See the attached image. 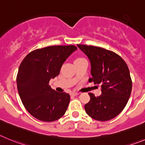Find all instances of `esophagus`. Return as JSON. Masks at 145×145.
I'll list each match as a JSON object with an SVG mask.
<instances>
[{
  "instance_id": "esophagus-1",
  "label": "esophagus",
  "mask_w": 145,
  "mask_h": 145,
  "mask_svg": "<svg viewBox=\"0 0 145 145\" xmlns=\"http://www.w3.org/2000/svg\"><path fill=\"white\" fill-rule=\"evenodd\" d=\"M71 95H72V96H76V95H79V93H78V92H71Z\"/></svg>"
}]
</instances>
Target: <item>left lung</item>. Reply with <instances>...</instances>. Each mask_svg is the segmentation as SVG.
<instances>
[{"label": "left lung", "mask_w": 145, "mask_h": 145, "mask_svg": "<svg viewBox=\"0 0 145 145\" xmlns=\"http://www.w3.org/2000/svg\"><path fill=\"white\" fill-rule=\"evenodd\" d=\"M77 46L90 62L89 82L101 84L100 96L89 93L90 100L84 105L86 113L97 121H109L123 110L129 99L132 82L129 68L118 55L110 50L92 45Z\"/></svg>", "instance_id": "left-lung-1"}]
</instances>
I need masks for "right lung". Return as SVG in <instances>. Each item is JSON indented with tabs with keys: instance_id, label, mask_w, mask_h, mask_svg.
<instances>
[{
	"instance_id": "right-lung-1",
	"label": "right lung",
	"mask_w": 145,
	"mask_h": 145,
	"mask_svg": "<svg viewBox=\"0 0 145 145\" xmlns=\"http://www.w3.org/2000/svg\"><path fill=\"white\" fill-rule=\"evenodd\" d=\"M76 50L74 45L46 47L29 53L21 63L18 92L27 111L37 119L52 122L66 113L69 94L56 92L49 82L59 74L62 65Z\"/></svg>"
}]
</instances>
